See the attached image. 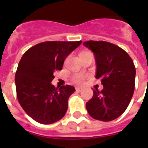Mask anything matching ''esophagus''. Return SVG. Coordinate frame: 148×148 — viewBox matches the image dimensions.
<instances>
[{
  "label": "esophagus",
  "mask_w": 148,
  "mask_h": 148,
  "mask_svg": "<svg viewBox=\"0 0 148 148\" xmlns=\"http://www.w3.org/2000/svg\"><path fill=\"white\" fill-rule=\"evenodd\" d=\"M75 89H76L77 91H81L82 90V88H76Z\"/></svg>",
  "instance_id": "obj_1"
}]
</instances>
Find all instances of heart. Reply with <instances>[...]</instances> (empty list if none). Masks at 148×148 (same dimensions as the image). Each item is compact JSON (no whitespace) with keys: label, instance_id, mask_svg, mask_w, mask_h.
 I'll return each mask as SVG.
<instances>
[{"label":"heart","instance_id":"b5f03b06","mask_svg":"<svg viewBox=\"0 0 148 148\" xmlns=\"http://www.w3.org/2000/svg\"><path fill=\"white\" fill-rule=\"evenodd\" d=\"M84 78H85V76L84 74H75L74 77H73V81H74L75 84H81L83 83L84 81Z\"/></svg>","mask_w":148,"mask_h":148}]
</instances>
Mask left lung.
Segmentation results:
<instances>
[{"instance_id": "obj_1", "label": "left lung", "mask_w": 148, "mask_h": 148, "mask_svg": "<svg viewBox=\"0 0 148 148\" xmlns=\"http://www.w3.org/2000/svg\"><path fill=\"white\" fill-rule=\"evenodd\" d=\"M83 45L95 54V77L103 84L101 90H93L86 108L94 119L110 121L120 117L131 102L135 85V67L128 53L114 44L88 40Z\"/></svg>"}]
</instances>
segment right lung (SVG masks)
<instances>
[{
  "label": "right lung",
  "mask_w": 148,
  "mask_h": 148,
  "mask_svg": "<svg viewBox=\"0 0 148 148\" xmlns=\"http://www.w3.org/2000/svg\"><path fill=\"white\" fill-rule=\"evenodd\" d=\"M79 41H45L24 53L15 74L17 100L30 117L43 124L60 120L67 110L73 86L56 88L53 72L62 70L67 56L81 44Z\"/></svg>",
  "instance_id": "obj_1"
}]
</instances>
